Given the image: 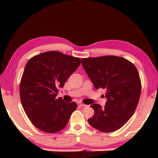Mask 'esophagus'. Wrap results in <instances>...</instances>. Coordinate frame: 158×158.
I'll list each match as a JSON object with an SVG mask.
<instances>
[{"label": "esophagus", "instance_id": "34e87169", "mask_svg": "<svg viewBox=\"0 0 158 158\" xmlns=\"http://www.w3.org/2000/svg\"><path fill=\"white\" fill-rule=\"evenodd\" d=\"M78 106H79V107H81V108H83V107H86L87 105L83 104V103H79V104H78Z\"/></svg>", "mask_w": 158, "mask_h": 158}]
</instances>
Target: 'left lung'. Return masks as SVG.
<instances>
[{
  "label": "left lung",
  "mask_w": 158,
  "mask_h": 158,
  "mask_svg": "<svg viewBox=\"0 0 158 158\" xmlns=\"http://www.w3.org/2000/svg\"><path fill=\"white\" fill-rule=\"evenodd\" d=\"M81 64L94 88L107 90L106 106L91 105L94 114L88 123L102 132L119 129L135 113L140 97L141 81L135 64L115 56L85 58Z\"/></svg>",
  "instance_id": "obj_1"
}]
</instances>
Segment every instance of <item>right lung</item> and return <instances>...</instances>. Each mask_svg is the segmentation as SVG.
<instances>
[{
	"instance_id": "add662e5",
	"label": "right lung",
	"mask_w": 158,
	"mask_h": 158,
	"mask_svg": "<svg viewBox=\"0 0 158 158\" xmlns=\"http://www.w3.org/2000/svg\"><path fill=\"white\" fill-rule=\"evenodd\" d=\"M81 63L79 58L59 51L36 55L27 61L20 82V97L25 113L36 128L47 133H56L66 126L77 109L76 102L56 99L58 88Z\"/></svg>"
}]
</instances>
